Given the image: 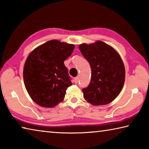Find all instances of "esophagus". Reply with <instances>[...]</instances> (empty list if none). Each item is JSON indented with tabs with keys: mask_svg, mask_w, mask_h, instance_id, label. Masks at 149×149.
<instances>
[{
	"mask_svg": "<svg viewBox=\"0 0 149 149\" xmlns=\"http://www.w3.org/2000/svg\"><path fill=\"white\" fill-rule=\"evenodd\" d=\"M74 82L75 84H78V82H79V77H76L74 78Z\"/></svg>",
	"mask_w": 149,
	"mask_h": 149,
	"instance_id": "34e87169",
	"label": "esophagus"
}]
</instances>
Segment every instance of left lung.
<instances>
[{"label": "left lung", "mask_w": 149, "mask_h": 149, "mask_svg": "<svg viewBox=\"0 0 149 149\" xmlns=\"http://www.w3.org/2000/svg\"><path fill=\"white\" fill-rule=\"evenodd\" d=\"M79 49L91 68L90 84L82 90L84 99L94 106L109 104L120 94L125 81L124 64L120 54L101 41L81 44Z\"/></svg>", "instance_id": "obj_1"}]
</instances>
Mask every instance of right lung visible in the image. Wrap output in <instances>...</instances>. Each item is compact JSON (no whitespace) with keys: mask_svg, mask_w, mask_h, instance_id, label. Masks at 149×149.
Instances as JSON below:
<instances>
[{"mask_svg":"<svg viewBox=\"0 0 149 149\" xmlns=\"http://www.w3.org/2000/svg\"><path fill=\"white\" fill-rule=\"evenodd\" d=\"M74 45L50 40L29 54L24 68V81L30 97L39 106L52 108L64 99L72 83L64 62Z\"/></svg>","mask_w":149,"mask_h":149,"instance_id":"obj_1","label":"right lung"}]
</instances>
